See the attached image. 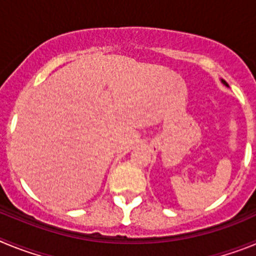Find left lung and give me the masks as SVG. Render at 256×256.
I'll return each mask as SVG.
<instances>
[{
	"instance_id": "1",
	"label": "left lung",
	"mask_w": 256,
	"mask_h": 256,
	"mask_svg": "<svg viewBox=\"0 0 256 256\" xmlns=\"http://www.w3.org/2000/svg\"><path fill=\"white\" fill-rule=\"evenodd\" d=\"M222 83H223V84H226L228 87V84H227V82H226V80H223V79H222Z\"/></svg>"
}]
</instances>
